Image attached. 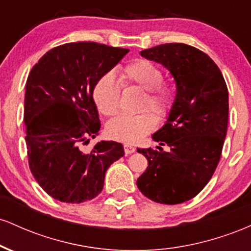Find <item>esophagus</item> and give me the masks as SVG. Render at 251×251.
<instances>
[{
    "mask_svg": "<svg viewBox=\"0 0 251 251\" xmlns=\"http://www.w3.org/2000/svg\"><path fill=\"white\" fill-rule=\"evenodd\" d=\"M124 151H125L126 154H131L135 151V148H133V146H131V145H127V144H125V145H124Z\"/></svg>",
    "mask_w": 251,
    "mask_h": 251,
    "instance_id": "1",
    "label": "esophagus"
}]
</instances>
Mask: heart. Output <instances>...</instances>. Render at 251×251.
Masks as SVG:
<instances>
[{"instance_id": "b5f03b06", "label": "heart", "mask_w": 251, "mask_h": 251, "mask_svg": "<svg viewBox=\"0 0 251 251\" xmlns=\"http://www.w3.org/2000/svg\"><path fill=\"white\" fill-rule=\"evenodd\" d=\"M163 70L148 59H138L128 63L120 72V80L125 86L135 85L146 91L143 111L152 109L160 119L171 113L176 102V89L164 81ZM122 85L112 73L103 74L93 88V100L98 111L106 117L116 116L120 111ZM157 117L152 112L137 116H123L111 120L106 132L111 139L125 144H137L157 126Z\"/></svg>"}]
</instances>
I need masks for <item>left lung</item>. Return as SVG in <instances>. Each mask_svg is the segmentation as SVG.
<instances>
[{
    "mask_svg": "<svg viewBox=\"0 0 251 251\" xmlns=\"http://www.w3.org/2000/svg\"><path fill=\"white\" fill-rule=\"evenodd\" d=\"M140 55L168 68L177 96L165 125L152 135L158 150H137L149 163L137 186L157 203L179 204L200 194L220 163L229 114L226 83L211 57L185 43L155 46Z\"/></svg>",
    "mask_w": 251,
    "mask_h": 251,
    "instance_id": "left-lung-1",
    "label": "left lung"
}]
</instances>
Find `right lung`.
I'll list each match as a JSON object with an SVG mask.
<instances>
[{
    "mask_svg": "<svg viewBox=\"0 0 251 251\" xmlns=\"http://www.w3.org/2000/svg\"><path fill=\"white\" fill-rule=\"evenodd\" d=\"M127 53L97 42H71L47 51L31 68L24 114L28 163L54 200L82 203L96 198L107 169L124 155L117 142L98 143L88 153L80 146L101 127L94 85Z\"/></svg>",
    "mask_w": 251,
    "mask_h": 251,
    "instance_id": "add662e5",
    "label": "right lung"
}]
</instances>
